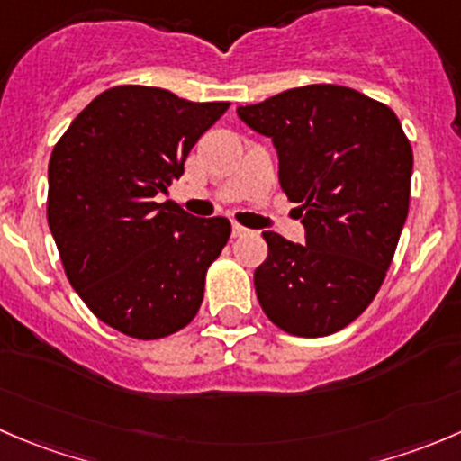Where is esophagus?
Wrapping results in <instances>:
<instances>
[{"mask_svg":"<svg viewBox=\"0 0 461 461\" xmlns=\"http://www.w3.org/2000/svg\"><path fill=\"white\" fill-rule=\"evenodd\" d=\"M231 234H234L236 239H240V236H248L249 230L245 225H239V222H234V225H231Z\"/></svg>","mask_w":461,"mask_h":461,"instance_id":"34e87169","label":"esophagus"}]
</instances>
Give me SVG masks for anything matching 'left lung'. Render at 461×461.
Instances as JSON below:
<instances>
[{
  "label": "left lung",
  "mask_w": 461,
  "mask_h": 461,
  "mask_svg": "<svg viewBox=\"0 0 461 461\" xmlns=\"http://www.w3.org/2000/svg\"><path fill=\"white\" fill-rule=\"evenodd\" d=\"M239 117L272 137L281 189L306 227V245L263 234L258 303L285 333L324 338L363 315L385 281L410 209L412 146L385 103L342 85L285 89Z\"/></svg>",
  "instance_id": "8db88e82"
}]
</instances>
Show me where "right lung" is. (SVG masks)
<instances>
[{
  "label": "right lung",
  "mask_w": 461,
  "mask_h": 461,
  "mask_svg": "<svg viewBox=\"0 0 461 461\" xmlns=\"http://www.w3.org/2000/svg\"><path fill=\"white\" fill-rule=\"evenodd\" d=\"M227 107L117 85L53 146L47 221L65 275L85 306L128 338H167L200 311L230 221L194 218L155 198L185 173L195 141Z\"/></svg>",
  "instance_id": "obj_1"
}]
</instances>
